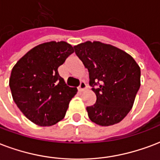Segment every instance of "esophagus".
I'll return each mask as SVG.
<instances>
[{"label": "esophagus", "mask_w": 160, "mask_h": 160, "mask_svg": "<svg viewBox=\"0 0 160 160\" xmlns=\"http://www.w3.org/2000/svg\"><path fill=\"white\" fill-rule=\"evenodd\" d=\"M86 89V83L84 82V81H81L80 84V86L78 87V90H79V92H83L84 90Z\"/></svg>", "instance_id": "esophagus-1"}]
</instances>
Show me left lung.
<instances>
[{"label":"left lung","mask_w":160,"mask_h":160,"mask_svg":"<svg viewBox=\"0 0 160 160\" xmlns=\"http://www.w3.org/2000/svg\"><path fill=\"white\" fill-rule=\"evenodd\" d=\"M89 72L96 103L86 108L92 122L108 126L120 122L131 111L141 86V69L134 58L121 49L100 41L74 47Z\"/></svg>","instance_id":"1"}]
</instances>
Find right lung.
I'll use <instances>...</instances> for the list:
<instances>
[{"label":"right lung","mask_w":160,"mask_h":160,"mask_svg":"<svg viewBox=\"0 0 160 160\" xmlns=\"http://www.w3.org/2000/svg\"><path fill=\"white\" fill-rule=\"evenodd\" d=\"M74 52L65 41L40 44L12 69L9 86L13 101L35 125L51 126L64 118L77 89L66 86L58 68Z\"/></svg>","instance_id":"right-lung-1"}]
</instances>
